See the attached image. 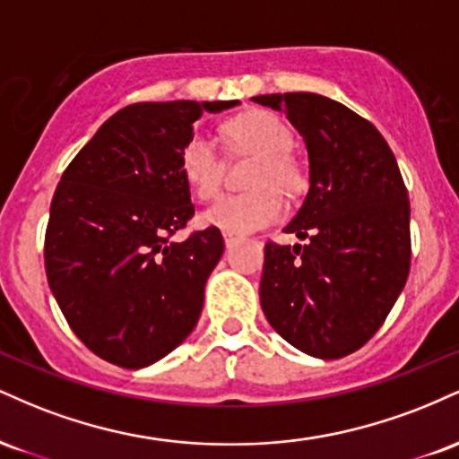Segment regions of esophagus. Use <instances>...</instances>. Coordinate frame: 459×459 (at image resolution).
<instances>
[{"label":"esophagus","instance_id":"esophagus-1","mask_svg":"<svg viewBox=\"0 0 459 459\" xmlns=\"http://www.w3.org/2000/svg\"><path fill=\"white\" fill-rule=\"evenodd\" d=\"M222 235H224V244H226V246H229V247H230V246H233L237 239H239V237H237L235 233H230V230H224V233H222Z\"/></svg>","mask_w":459,"mask_h":459}]
</instances>
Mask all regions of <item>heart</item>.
Here are the masks:
<instances>
[{
  "label": "heart",
  "mask_w": 459,
  "mask_h": 459,
  "mask_svg": "<svg viewBox=\"0 0 459 459\" xmlns=\"http://www.w3.org/2000/svg\"><path fill=\"white\" fill-rule=\"evenodd\" d=\"M222 134L233 149L256 152L250 175V186L255 189L220 196L203 213V222L230 233L259 230L282 213L284 203L276 187L293 189L302 181V170L291 152L293 134L281 116L267 109H252L226 120ZM178 168L196 198L209 200L218 194L224 163L209 138L192 135L183 144Z\"/></svg>",
  "instance_id": "b5f03b06"
}]
</instances>
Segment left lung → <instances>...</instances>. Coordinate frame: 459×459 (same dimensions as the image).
<instances>
[{"instance_id": "left-lung-1", "label": "left lung", "mask_w": 459, "mask_h": 459, "mask_svg": "<svg viewBox=\"0 0 459 459\" xmlns=\"http://www.w3.org/2000/svg\"><path fill=\"white\" fill-rule=\"evenodd\" d=\"M252 101L299 131L310 181L284 229L307 244H265L263 313L304 354L343 358L380 330L408 281V189L380 131L343 103L313 92Z\"/></svg>"}]
</instances>
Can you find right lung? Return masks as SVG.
Segmentation results:
<instances>
[{"label": "right lung", "instance_id": "1", "mask_svg": "<svg viewBox=\"0 0 459 459\" xmlns=\"http://www.w3.org/2000/svg\"><path fill=\"white\" fill-rule=\"evenodd\" d=\"M235 105H127L57 183L45 233L47 281L79 341L112 365L149 367L196 325L224 239L209 226L170 241L194 215L178 155L203 112Z\"/></svg>", "mask_w": 459, "mask_h": 459}]
</instances>
